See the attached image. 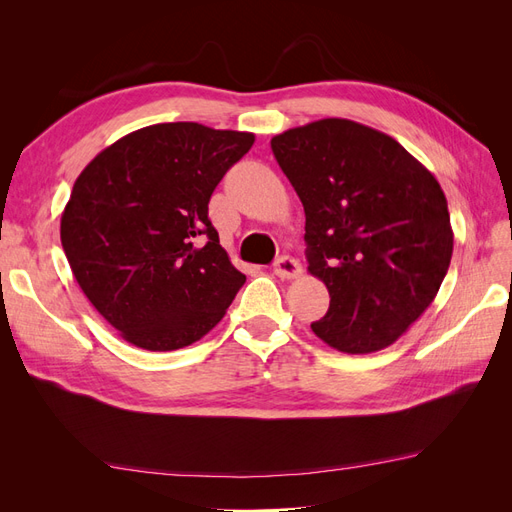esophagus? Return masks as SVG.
<instances>
[{
  "label": "esophagus",
  "instance_id": "obj_1",
  "mask_svg": "<svg viewBox=\"0 0 512 512\" xmlns=\"http://www.w3.org/2000/svg\"><path fill=\"white\" fill-rule=\"evenodd\" d=\"M273 271H275V275L277 277H282V280H294V277H299L301 273H303V269H301V265L294 258H290V256H282V258H277L275 260V267H273Z\"/></svg>",
  "mask_w": 512,
  "mask_h": 512
}]
</instances>
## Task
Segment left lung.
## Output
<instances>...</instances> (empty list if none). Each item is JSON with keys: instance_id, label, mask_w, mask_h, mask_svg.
<instances>
[{"instance_id": "obj_1", "label": "left lung", "mask_w": 512, "mask_h": 512, "mask_svg": "<svg viewBox=\"0 0 512 512\" xmlns=\"http://www.w3.org/2000/svg\"><path fill=\"white\" fill-rule=\"evenodd\" d=\"M271 149L305 209L307 271L331 297L312 331L348 354L395 344L451 265L438 179L395 138L350 119L290 128Z\"/></svg>"}]
</instances>
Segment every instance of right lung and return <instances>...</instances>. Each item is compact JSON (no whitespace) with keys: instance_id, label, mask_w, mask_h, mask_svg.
Wrapping results in <instances>:
<instances>
[{"instance_id":"add662e5","label":"right lung","mask_w":512,"mask_h":512,"mask_svg":"<svg viewBox=\"0 0 512 512\" xmlns=\"http://www.w3.org/2000/svg\"><path fill=\"white\" fill-rule=\"evenodd\" d=\"M252 145V132L156 123L102 149L74 181L61 245L126 342L179 350L224 318L245 275L209 222V198Z\"/></svg>"}]
</instances>
